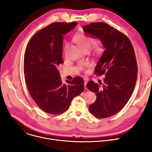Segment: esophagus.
Returning a JSON list of instances; mask_svg holds the SVG:
<instances>
[{"instance_id":"34e87169","label":"esophagus","mask_w":152,"mask_h":152,"mask_svg":"<svg viewBox=\"0 0 152 152\" xmlns=\"http://www.w3.org/2000/svg\"><path fill=\"white\" fill-rule=\"evenodd\" d=\"M88 82V80L86 79H84V86H85V88H86V85Z\"/></svg>"}]
</instances>
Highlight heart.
Segmentation results:
<instances>
[{
    "label": "heart",
    "instance_id": "heart-1",
    "mask_svg": "<svg viewBox=\"0 0 152 152\" xmlns=\"http://www.w3.org/2000/svg\"><path fill=\"white\" fill-rule=\"evenodd\" d=\"M73 39L75 41H76L77 43V44H79L81 46V48L85 51H88L89 49H90L92 48L93 43L94 42V39L93 38L87 37L83 32H79L75 34L73 37ZM69 45L70 44L69 42H65L64 46V52H66L67 51V50L69 47ZM93 51L96 55H99L102 53L103 48L101 45L99 44L96 45L93 47ZM88 66H89L88 62L82 63L78 66V69H80V70H83L85 67H88Z\"/></svg>",
    "mask_w": 152,
    "mask_h": 152
}]
</instances>
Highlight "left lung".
Segmentation results:
<instances>
[{"label":"left lung","instance_id":"obj_1","mask_svg":"<svg viewBox=\"0 0 152 152\" xmlns=\"http://www.w3.org/2000/svg\"><path fill=\"white\" fill-rule=\"evenodd\" d=\"M83 30L105 49L94 69L97 76L105 75L103 83L91 80L86 85L96 95L89 110L97 118L110 117L123 109L134 91L138 73L134 49L126 35L106 23H92Z\"/></svg>","mask_w":152,"mask_h":152}]
</instances>
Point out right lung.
<instances>
[{"label": "right lung", "instance_id": "add662e5", "mask_svg": "<svg viewBox=\"0 0 152 152\" xmlns=\"http://www.w3.org/2000/svg\"><path fill=\"white\" fill-rule=\"evenodd\" d=\"M77 22H55L37 32L27 45L24 56V73L28 90L37 104L53 115L66 111L73 99L84 90L81 77L62 83L57 69L62 61L63 35Z\"/></svg>", "mask_w": 152, "mask_h": 152}]
</instances>
